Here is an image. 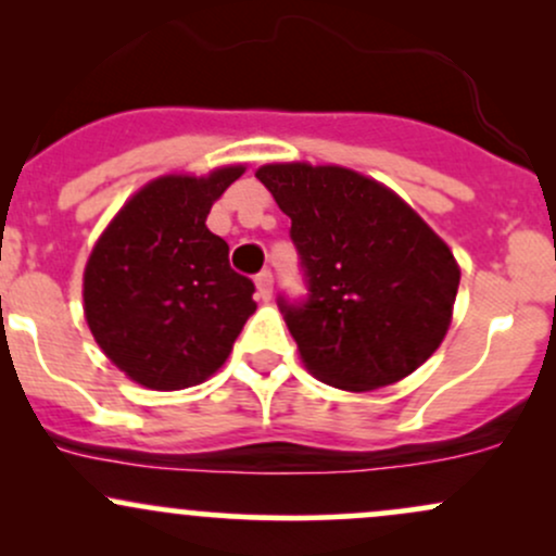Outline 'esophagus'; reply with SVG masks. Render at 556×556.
I'll list each match as a JSON object with an SVG mask.
<instances>
[{"mask_svg": "<svg viewBox=\"0 0 556 556\" xmlns=\"http://www.w3.org/2000/svg\"><path fill=\"white\" fill-rule=\"evenodd\" d=\"M255 290H258L261 301H268V298H271V290H274L271 271H261L258 277H255Z\"/></svg>", "mask_w": 556, "mask_h": 556, "instance_id": "34e87169", "label": "esophagus"}]
</instances>
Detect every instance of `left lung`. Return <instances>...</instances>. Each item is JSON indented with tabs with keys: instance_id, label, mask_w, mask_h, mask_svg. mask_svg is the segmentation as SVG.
<instances>
[{
	"instance_id": "obj_1",
	"label": "left lung",
	"mask_w": 556,
	"mask_h": 556,
	"mask_svg": "<svg viewBox=\"0 0 556 556\" xmlns=\"http://www.w3.org/2000/svg\"><path fill=\"white\" fill-rule=\"evenodd\" d=\"M288 213L308 303L279 301L301 362L327 386L367 393L404 380L446 338L462 268L401 194L343 166L255 170Z\"/></svg>"
}]
</instances>
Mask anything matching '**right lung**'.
I'll list each match as a JSON object with an SVG mask.
<instances>
[{
    "label": "right lung",
    "instance_id": "obj_1",
    "mask_svg": "<svg viewBox=\"0 0 556 556\" xmlns=\"http://www.w3.org/2000/svg\"><path fill=\"white\" fill-rule=\"evenodd\" d=\"M245 163L157 176L110 218L84 268V316L137 386L185 390L216 375L255 311L253 282L205 218Z\"/></svg>",
    "mask_w": 556,
    "mask_h": 556
}]
</instances>
